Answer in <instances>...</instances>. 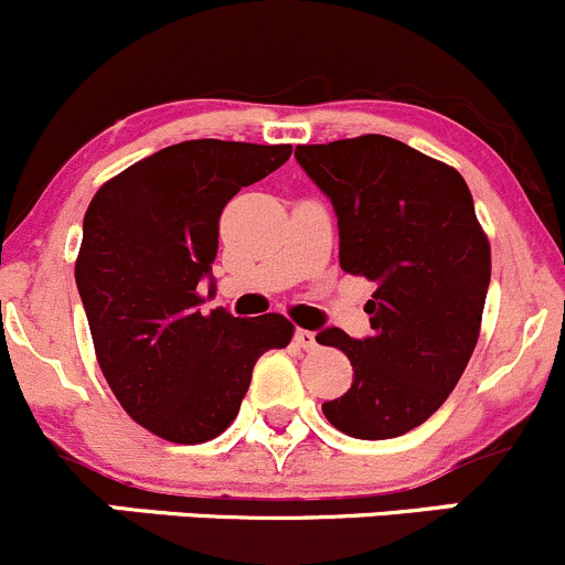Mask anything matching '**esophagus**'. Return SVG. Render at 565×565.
<instances>
[{"mask_svg":"<svg viewBox=\"0 0 565 565\" xmlns=\"http://www.w3.org/2000/svg\"><path fill=\"white\" fill-rule=\"evenodd\" d=\"M296 345L305 351H312L316 349V332H310V329H296Z\"/></svg>","mask_w":565,"mask_h":565,"instance_id":"1","label":"esophagus"}]
</instances>
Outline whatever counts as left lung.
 I'll use <instances>...</instances> for the list:
<instances>
[{"label": "left lung", "instance_id": "1", "mask_svg": "<svg viewBox=\"0 0 565 565\" xmlns=\"http://www.w3.org/2000/svg\"><path fill=\"white\" fill-rule=\"evenodd\" d=\"M332 200L340 269L376 282L373 334H316L349 356V393L321 406L354 439H393L426 423L459 384L480 334L491 247L459 170L382 134L296 145Z\"/></svg>", "mask_w": 565, "mask_h": 565}]
</instances>
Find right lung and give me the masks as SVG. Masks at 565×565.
Masks as SVG:
<instances>
[{"label": "right lung", "mask_w": 565, "mask_h": 565, "mask_svg": "<svg viewBox=\"0 0 565 565\" xmlns=\"http://www.w3.org/2000/svg\"><path fill=\"white\" fill-rule=\"evenodd\" d=\"M288 156L290 145L189 139L109 178L87 205L76 288L100 373L126 415L167 443L220 437L258 356L294 338L280 312H200L198 294L227 200Z\"/></svg>", "instance_id": "1"}]
</instances>
